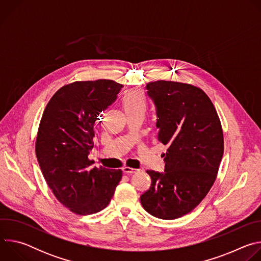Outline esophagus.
Returning <instances> with one entry per match:
<instances>
[{
  "mask_svg": "<svg viewBox=\"0 0 261 261\" xmlns=\"http://www.w3.org/2000/svg\"><path fill=\"white\" fill-rule=\"evenodd\" d=\"M122 170H123V172L126 173V174H132V173L137 172V169H134V168H131V167H127V166L123 167Z\"/></svg>",
  "mask_w": 261,
  "mask_h": 261,
  "instance_id": "34e87169",
  "label": "esophagus"
}]
</instances>
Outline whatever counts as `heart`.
<instances>
[{"instance_id": "b5f03b06", "label": "heart", "mask_w": 261, "mask_h": 261, "mask_svg": "<svg viewBox=\"0 0 261 261\" xmlns=\"http://www.w3.org/2000/svg\"><path fill=\"white\" fill-rule=\"evenodd\" d=\"M123 107L127 115L142 114L145 108V99L140 91H128L122 99Z\"/></svg>"}]
</instances>
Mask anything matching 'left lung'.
<instances>
[{"label":"left lung","instance_id":"left-lung-1","mask_svg":"<svg viewBox=\"0 0 261 261\" xmlns=\"http://www.w3.org/2000/svg\"><path fill=\"white\" fill-rule=\"evenodd\" d=\"M145 89L156 108L158 140L168 148L164 171H146L152 184L140 202L152 216L172 220L194 210L210 191L224 139L217 111L199 88L158 81Z\"/></svg>","mask_w":261,"mask_h":261}]
</instances>
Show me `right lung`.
Wrapping results in <instances>:
<instances>
[{"instance_id":"obj_1","label":"right lung","mask_w":261,"mask_h":261,"mask_svg":"<svg viewBox=\"0 0 261 261\" xmlns=\"http://www.w3.org/2000/svg\"><path fill=\"white\" fill-rule=\"evenodd\" d=\"M123 86L110 80L75 82L49 100L36 139V156L57 199L73 213L105 208L122 179V170L92 167L95 123Z\"/></svg>"}]
</instances>
